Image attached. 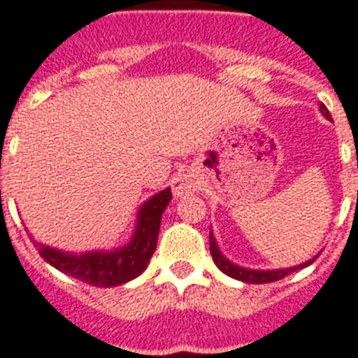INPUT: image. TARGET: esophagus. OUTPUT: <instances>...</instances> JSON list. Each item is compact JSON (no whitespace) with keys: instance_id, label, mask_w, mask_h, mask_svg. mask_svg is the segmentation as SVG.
<instances>
[{"instance_id":"1","label":"esophagus","mask_w":358,"mask_h":358,"mask_svg":"<svg viewBox=\"0 0 358 358\" xmlns=\"http://www.w3.org/2000/svg\"><path fill=\"white\" fill-rule=\"evenodd\" d=\"M172 188L177 197H185L197 190V181L190 173H181V176H177L172 181Z\"/></svg>"}]
</instances>
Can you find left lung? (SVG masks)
Listing matches in <instances>:
<instances>
[{"instance_id":"8db88e82","label":"left lung","mask_w":358,"mask_h":358,"mask_svg":"<svg viewBox=\"0 0 358 358\" xmlns=\"http://www.w3.org/2000/svg\"><path fill=\"white\" fill-rule=\"evenodd\" d=\"M320 113L324 115L326 119L331 120V115H329V111H327V108L324 104H320ZM210 252H212V258H214V264L220 267L221 273H225L227 276H230V278L241 280V282L245 283L278 282V280L285 278L287 274L294 273V271H298V268L307 267V265H311L313 262L317 259V256H315V258L309 259V262H306V264L302 265H296V267H289V268H276V271H254V268L239 267V265H234L232 262H229L223 254H221L220 247H217V243H215V238L212 236V232H210Z\"/></svg>"}]
</instances>
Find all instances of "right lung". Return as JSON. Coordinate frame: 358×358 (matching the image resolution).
<instances>
[{
	"label": "right lung",
	"instance_id": "right-lung-1",
	"mask_svg": "<svg viewBox=\"0 0 358 358\" xmlns=\"http://www.w3.org/2000/svg\"><path fill=\"white\" fill-rule=\"evenodd\" d=\"M172 201V190L159 192L143 203L137 214V227L128 245L115 250L69 254L36 243L38 252L47 264L94 287H115L137 278L155 252L162 212Z\"/></svg>",
	"mask_w": 358,
	"mask_h": 358
}]
</instances>
